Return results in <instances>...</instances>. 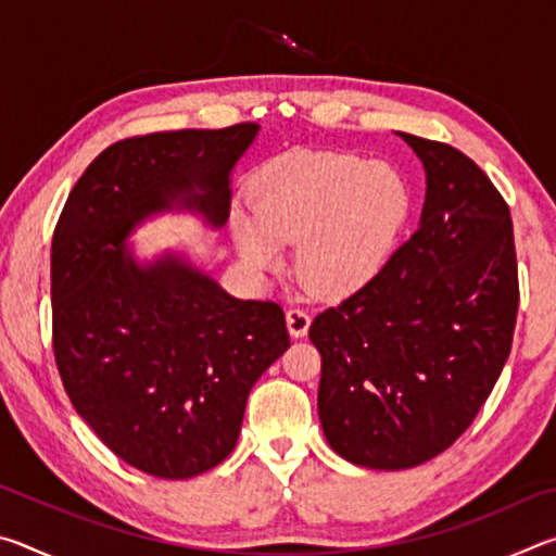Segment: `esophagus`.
<instances>
[{"instance_id": "34e87169", "label": "esophagus", "mask_w": 556, "mask_h": 556, "mask_svg": "<svg viewBox=\"0 0 556 556\" xmlns=\"http://www.w3.org/2000/svg\"><path fill=\"white\" fill-rule=\"evenodd\" d=\"M287 326H289V333L294 338L306 336L308 326H312V316H308L306 308L301 306H291L287 312Z\"/></svg>"}]
</instances>
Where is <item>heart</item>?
I'll return each mask as SVG.
<instances>
[{
    "label": "heart",
    "mask_w": 556,
    "mask_h": 556,
    "mask_svg": "<svg viewBox=\"0 0 556 556\" xmlns=\"http://www.w3.org/2000/svg\"><path fill=\"white\" fill-rule=\"evenodd\" d=\"M402 176L353 154H285L260 174L255 215L235 213L232 232L250 267L279 262L299 242L296 271L308 289L343 294L370 279L407 218Z\"/></svg>",
    "instance_id": "1"
}]
</instances>
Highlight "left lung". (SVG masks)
I'll use <instances>...</instances> for the list:
<instances>
[{
	"mask_svg": "<svg viewBox=\"0 0 556 556\" xmlns=\"http://www.w3.org/2000/svg\"><path fill=\"white\" fill-rule=\"evenodd\" d=\"M400 137L427 172L419 228L308 328L328 444L378 470L425 464L470 427L510 355L520 304L510 208L491 178L451 144Z\"/></svg>",
	"mask_w": 556,
	"mask_h": 556,
	"instance_id": "left-lung-1",
	"label": "left lung"
}]
</instances>
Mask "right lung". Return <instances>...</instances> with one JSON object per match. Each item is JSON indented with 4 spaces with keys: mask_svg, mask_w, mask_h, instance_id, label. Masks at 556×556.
Masks as SVG:
<instances>
[{
    "mask_svg": "<svg viewBox=\"0 0 556 556\" xmlns=\"http://www.w3.org/2000/svg\"><path fill=\"white\" fill-rule=\"evenodd\" d=\"M260 125L154 131L108 147L73 186L51 242L53 355L75 412L149 476L191 478L230 456L252 384L289 348L277 301H242L176 255L137 265L125 240L152 213L215 228Z\"/></svg>",
    "mask_w": 556,
    "mask_h": 556,
    "instance_id": "add662e5",
    "label": "right lung"
}]
</instances>
